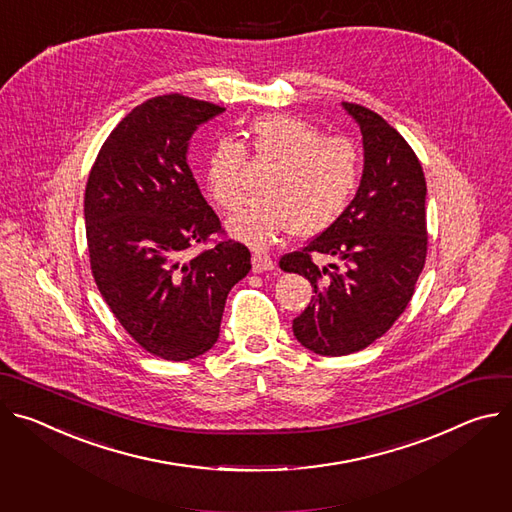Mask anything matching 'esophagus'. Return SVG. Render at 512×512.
Here are the masks:
<instances>
[{
  "instance_id": "1",
  "label": "esophagus",
  "mask_w": 512,
  "mask_h": 512,
  "mask_svg": "<svg viewBox=\"0 0 512 512\" xmlns=\"http://www.w3.org/2000/svg\"><path fill=\"white\" fill-rule=\"evenodd\" d=\"M251 263H253V271H255V273L271 271V269L275 267V261H273L269 255H265V253H253Z\"/></svg>"
}]
</instances>
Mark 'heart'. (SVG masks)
Listing matches in <instances>:
<instances>
[{"label": "heart", "mask_w": 512, "mask_h": 512, "mask_svg": "<svg viewBox=\"0 0 512 512\" xmlns=\"http://www.w3.org/2000/svg\"><path fill=\"white\" fill-rule=\"evenodd\" d=\"M249 149L271 167L259 183V196L226 220L230 235L249 247H269L286 230L298 239L320 235L343 216L359 188L357 147L343 136H322L298 116L255 118L249 124ZM243 165L245 149L232 136H220L204 159V185L224 210L243 198Z\"/></svg>", "instance_id": "obj_1"}]
</instances>
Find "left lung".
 <instances>
[{
    "label": "left lung",
    "instance_id": "left-lung-1",
    "mask_svg": "<svg viewBox=\"0 0 512 512\" xmlns=\"http://www.w3.org/2000/svg\"><path fill=\"white\" fill-rule=\"evenodd\" d=\"M363 136L359 190L343 216L280 267L314 288L294 318V337L327 357L349 355L380 339L408 306L427 257V181L402 134L380 114L343 102ZM316 252L343 268H318Z\"/></svg>",
    "mask_w": 512,
    "mask_h": 512
}]
</instances>
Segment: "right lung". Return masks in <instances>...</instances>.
<instances>
[{"instance_id":"1","label":"right lung","mask_w":512,"mask_h":512,"mask_svg":"<svg viewBox=\"0 0 512 512\" xmlns=\"http://www.w3.org/2000/svg\"><path fill=\"white\" fill-rule=\"evenodd\" d=\"M222 112L179 94L136 106L106 138L85 188L98 290L124 331L167 361L214 347L226 296L251 269L249 249L230 239L183 255L224 232L188 165L192 134Z\"/></svg>"}]
</instances>
